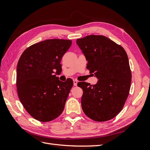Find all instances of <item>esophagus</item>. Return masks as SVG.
I'll return each instance as SVG.
<instances>
[{
	"label": "esophagus",
	"instance_id": "obj_1",
	"mask_svg": "<svg viewBox=\"0 0 150 150\" xmlns=\"http://www.w3.org/2000/svg\"><path fill=\"white\" fill-rule=\"evenodd\" d=\"M77 83H78V81L77 80H73V84H74L75 86H76L77 85Z\"/></svg>",
	"mask_w": 150,
	"mask_h": 150
}]
</instances>
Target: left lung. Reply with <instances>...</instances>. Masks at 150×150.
Instances as JSON below:
<instances>
[{
  "label": "left lung",
  "mask_w": 150,
  "mask_h": 150,
  "mask_svg": "<svg viewBox=\"0 0 150 150\" xmlns=\"http://www.w3.org/2000/svg\"><path fill=\"white\" fill-rule=\"evenodd\" d=\"M88 60L87 69L98 81L91 85L79 82L84 113L91 119L104 122L112 119L122 110L128 97L132 73L126 51L103 35H91L77 40Z\"/></svg>",
  "instance_id": "obj_1"
}]
</instances>
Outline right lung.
<instances>
[{"label":"right lung","mask_w":150,"mask_h":150,"mask_svg":"<svg viewBox=\"0 0 150 150\" xmlns=\"http://www.w3.org/2000/svg\"><path fill=\"white\" fill-rule=\"evenodd\" d=\"M71 40L48 39L34 44L22 53L17 68L18 98L30 115L49 122L62 113L72 79L66 82L57 77L62 70L60 61Z\"/></svg>","instance_id":"1"}]
</instances>
